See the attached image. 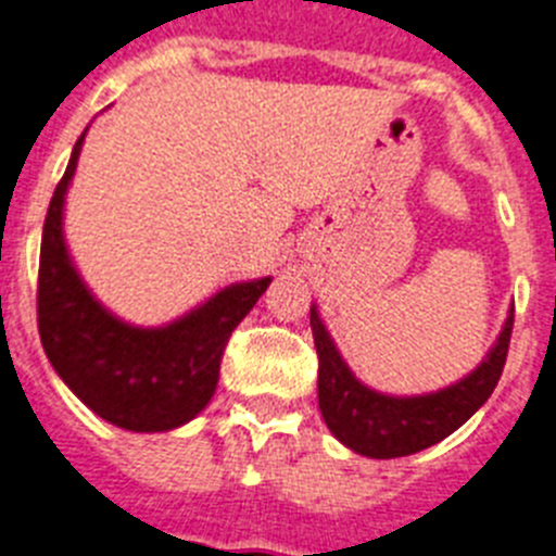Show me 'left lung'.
Returning <instances> with one entry per match:
<instances>
[{
	"instance_id": "8db88e82",
	"label": "left lung",
	"mask_w": 556,
	"mask_h": 556,
	"mask_svg": "<svg viewBox=\"0 0 556 556\" xmlns=\"http://www.w3.org/2000/svg\"><path fill=\"white\" fill-rule=\"evenodd\" d=\"M511 321L515 307L490 355L465 380L433 394L392 397L375 392L352 375L316 307H311V330L318 352V408L327 428L338 442L369 458L412 456L437 445L479 412L498 386L509 352Z\"/></svg>"
}]
</instances>
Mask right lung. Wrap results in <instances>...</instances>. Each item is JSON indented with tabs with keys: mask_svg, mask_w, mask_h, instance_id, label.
I'll list each match as a JSON object with an SVG mask.
<instances>
[{
	"mask_svg": "<svg viewBox=\"0 0 556 556\" xmlns=\"http://www.w3.org/2000/svg\"><path fill=\"white\" fill-rule=\"evenodd\" d=\"M75 142L52 192L38 260V336L52 369L105 422L125 431H173L215 394L231 330L257 305L271 277L238 282L167 327H131L91 296L64 243V195L75 176Z\"/></svg>",
	"mask_w": 556,
	"mask_h": 556,
	"instance_id": "1",
	"label": "right lung"
}]
</instances>
